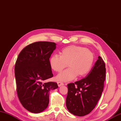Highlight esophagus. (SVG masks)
<instances>
[{
    "instance_id": "esophagus-1",
    "label": "esophagus",
    "mask_w": 121,
    "mask_h": 121,
    "mask_svg": "<svg viewBox=\"0 0 121 121\" xmlns=\"http://www.w3.org/2000/svg\"><path fill=\"white\" fill-rule=\"evenodd\" d=\"M57 85H58V86H59V87H60V86H63L64 84V83L61 82H57Z\"/></svg>"
}]
</instances>
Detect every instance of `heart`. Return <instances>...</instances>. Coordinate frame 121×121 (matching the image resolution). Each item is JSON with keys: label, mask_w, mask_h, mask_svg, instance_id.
<instances>
[{"label": "heart", "mask_w": 121, "mask_h": 121, "mask_svg": "<svg viewBox=\"0 0 121 121\" xmlns=\"http://www.w3.org/2000/svg\"><path fill=\"white\" fill-rule=\"evenodd\" d=\"M94 61V55L90 50L81 46L71 45L63 48L60 56L53 54L49 60L50 67L55 72H60L68 64L69 68L57 75L58 80L68 81L79 75L83 76L89 72Z\"/></svg>", "instance_id": "1"}]
</instances>
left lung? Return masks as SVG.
Segmentation results:
<instances>
[{"label": "left lung", "instance_id": "obj_1", "mask_svg": "<svg viewBox=\"0 0 121 121\" xmlns=\"http://www.w3.org/2000/svg\"><path fill=\"white\" fill-rule=\"evenodd\" d=\"M105 73L104 61L98 56V60L85 78L68 83L66 104L69 112L83 117L92 111L103 92Z\"/></svg>", "mask_w": 121, "mask_h": 121}]
</instances>
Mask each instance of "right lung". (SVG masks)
Wrapping results in <instances>:
<instances>
[{
  "label": "right lung",
  "instance_id": "1",
  "mask_svg": "<svg viewBox=\"0 0 121 121\" xmlns=\"http://www.w3.org/2000/svg\"><path fill=\"white\" fill-rule=\"evenodd\" d=\"M55 48L54 42H36L23 48L17 59V95L23 107L32 113L45 110L49 103L50 91L58 88L55 82H46L53 76L49 60Z\"/></svg>",
  "mask_w": 121,
  "mask_h": 121
}]
</instances>
